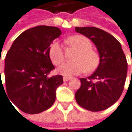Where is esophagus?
<instances>
[{"label":"esophagus","mask_w":132,"mask_h":132,"mask_svg":"<svg viewBox=\"0 0 132 132\" xmlns=\"http://www.w3.org/2000/svg\"><path fill=\"white\" fill-rule=\"evenodd\" d=\"M70 79H71V78H70V77H64V78H63V81H68V80H70Z\"/></svg>","instance_id":"obj_1"}]
</instances>
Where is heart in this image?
I'll use <instances>...</instances> for the list:
<instances>
[{"instance_id":"b5f03b06","label":"heart","mask_w":132,"mask_h":132,"mask_svg":"<svg viewBox=\"0 0 132 132\" xmlns=\"http://www.w3.org/2000/svg\"><path fill=\"white\" fill-rule=\"evenodd\" d=\"M65 42L70 46L78 50L72 62H66L57 69L60 75L65 77L77 75L85 71L92 72L98 68L100 64V56L92 50V43L87 37L82 35H75L68 38ZM49 54L52 63L55 65L60 64L64 60V52L60 44L54 42L51 44Z\"/></svg>"}]
</instances>
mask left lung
Returning <instances> with one entry per match:
<instances>
[{"label": "left lung", "mask_w": 132, "mask_h": 132, "mask_svg": "<svg viewBox=\"0 0 132 132\" xmlns=\"http://www.w3.org/2000/svg\"><path fill=\"white\" fill-rule=\"evenodd\" d=\"M75 31L88 37L98 50L100 64L75 93L78 105L90 111L111 106L123 92L127 75V58L121 45L111 34L96 27H75Z\"/></svg>", "instance_id": "left-lung-1"}]
</instances>
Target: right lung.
Wrapping results in <instances>:
<instances>
[{"label":"right lung","mask_w":132,"mask_h":132,"mask_svg":"<svg viewBox=\"0 0 132 132\" xmlns=\"http://www.w3.org/2000/svg\"><path fill=\"white\" fill-rule=\"evenodd\" d=\"M61 34L54 26L31 28L14 40L6 54V92L10 100L25 113H39L50 108L56 98V90L63 83L62 75L48 76L54 69L49 50Z\"/></svg>","instance_id":"right-lung-1"}]
</instances>
